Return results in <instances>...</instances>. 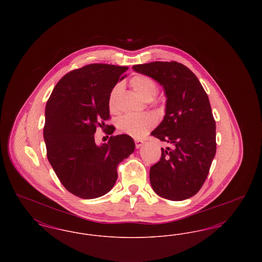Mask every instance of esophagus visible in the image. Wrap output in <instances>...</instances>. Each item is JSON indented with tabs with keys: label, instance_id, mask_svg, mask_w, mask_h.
Returning <instances> with one entry per match:
<instances>
[{
	"label": "esophagus",
	"instance_id": "esophagus-1",
	"mask_svg": "<svg viewBox=\"0 0 262 262\" xmlns=\"http://www.w3.org/2000/svg\"><path fill=\"white\" fill-rule=\"evenodd\" d=\"M135 142H136V147L137 148H139L144 143V141L142 139H135Z\"/></svg>",
	"mask_w": 262,
	"mask_h": 262
}]
</instances>
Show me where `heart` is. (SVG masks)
I'll use <instances>...</instances> for the list:
<instances>
[{
    "instance_id": "heart-1",
    "label": "heart",
    "mask_w": 262,
    "mask_h": 262,
    "mask_svg": "<svg viewBox=\"0 0 262 262\" xmlns=\"http://www.w3.org/2000/svg\"><path fill=\"white\" fill-rule=\"evenodd\" d=\"M130 85L135 91L145 101L153 99L158 92L156 82L147 75H138L130 79ZM122 90V84L118 83L113 88L109 95V108L111 111L117 109V98ZM156 124V119L151 114L134 115L127 114L119 121V129L133 137H141L146 135Z\"/></svg>"
}]
</instances>
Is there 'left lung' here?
Listing matches in <instances>:
<instances>
[{"mask_svg": "<svg viewBox=\"0 0 262 262\" xmlns=\"http://www.w3.org/2000/svg\"><path fill=\"white\" fill-rule=\"evenodd\" d=\"M162 85L166 110L151 136L170 144L150 168L153 190L166 200L193 196L204 184L216 153V124L210 102L188 68L177 62H152L133 67Z\"/></svg>", "mask_w": 262, "mask_h": 262, "instance_id": "8db88e82", "label": "left lung"}]
</instances>
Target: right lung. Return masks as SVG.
<instances>
[{
	"mask_svg": "<svg viewBox=\"0 0 262 262\" xmlns=\"http://www.w3.org/2000/svg\"><path fill=\"white\" fill-rule=\"evenodd\" d=\"M127 67L90 63L63 75L56 84L45 109L44 140L47 157L62 186L84 200L109 192L117 179V167L136 148L127 135L110 137L97 145L100 126L112 135L109 95Z\"/></svg>",
	"mask_w": 262,
	"mask_h": 262,
	"instance_id": "add662e5",
	"label": "right lung"
}]
</instances>
